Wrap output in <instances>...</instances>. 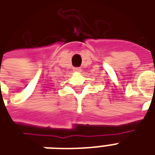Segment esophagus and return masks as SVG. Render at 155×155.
<instances>
[{
	"instance_id": "1",
	"label": "esophagus",
	"mask_w": 155,
	"mask_h": 155,
	"mask_svg": "<svg viewBox=\"0 0 155 155\" xmlns=\"http://www.w3.org/2000/svg\"><path fill=\"white\" fill-rule=\"evenodd\" d=\"M73 70H74V71H75V72H80V71H81V68H73Z\"/></svg>"
}]
</instances>
